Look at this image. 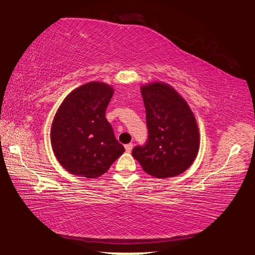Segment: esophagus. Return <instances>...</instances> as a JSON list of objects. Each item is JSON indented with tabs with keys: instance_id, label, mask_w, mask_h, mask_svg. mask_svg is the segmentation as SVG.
I'll list each match as a JSON object with an SVG mask.
<instances>
[{
	"instance_id": "esophagus-1",
	"label": "esophagus",
	"mask_w": 255,
	"mask_h": 255,
	"mask_svg": "<svg viewBox=\"0 0 255 255\" xmlns=\"http://www.w3.org/2000/svg\"><path fill=\"white\" fill-rule=\"evenodd\" d=\"M124 147H126L127 152L129 153V152H131V150H132V148H133V144H132V143H128V144H127Z\"/></svg>"
}]
</instances>
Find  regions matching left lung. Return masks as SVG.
<instances>
[{
  "label": "left lung",
  "mask_w": 255,
  "mask_h": 255,
  "mask_svg": "<svg viewBox=\"0 0 255 255\" xmlns=\"http://www.w3.org/2000/svg\"><path fill=\"white\" fill-rule=\"evenodd\" d=\"M147 142L135 146L133 157L147 174L174 177L190 167L198 154L199 131L189 106L173 87L152 82L141 87Z\"/></svg>",
  "instance_id": "left-lung-1"
}]
</instances>
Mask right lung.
Returning <instances> with one entry per match:
<instances>
[{
  "instance_id": "right-lung-1",
  "label": "right lung",
  "mask_w": 255,
  "mask_h": 255,
  "mask_svg": "<svg viewBox=\"0 0 255 255\" xmlns=\"http://www.w3.org/2000/svg\"><path fill=\"white\" fill-rule=\"evenodd\" d=\"M113 92L105 82H88L70 92L57 110L50 129L51 147L70 174L97 178L126 150L106 119Z\"/></svg>"
}]
</instances>
